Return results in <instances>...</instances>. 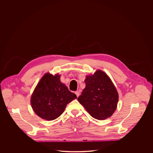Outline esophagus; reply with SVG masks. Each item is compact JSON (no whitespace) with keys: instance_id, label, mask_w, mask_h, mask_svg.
I'll return each instance as SVG.
<instances>
[{"instance_id":"1","label":"esophagus","mask_w":153,"mask_h":153,"mask_svg":"<svg viewBox=\"0 0 153 153\" xmlns=\"http://www.w3.org/2000/svg\"><path fill=\"white\" fill-rule=\"evenodd\" d=\"M75 94H76V96H77V97H78L79 96V95H80V92L79 91H76V92H75Z\"/></svg>"}]
</instances>
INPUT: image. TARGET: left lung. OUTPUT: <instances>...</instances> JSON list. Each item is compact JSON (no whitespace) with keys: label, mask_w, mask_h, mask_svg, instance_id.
Segmentation results:
<instances>
[{"label":"left lung","mask_w":153,"mask_h":153,"mask_svg":"<svg viewBox=\"0 0 153 153\" xmlns=\"http://www.w3.org/2000/svg\"><path fill=\"white\" fill-rule=\"evenodd\" d=\"M85 87L78 97L79 102L94 119L110 117L117 108L119 95L109 77L102 70L86 76Z\"/></svg>","instance_id":"left-lung-1"}]
</instances>
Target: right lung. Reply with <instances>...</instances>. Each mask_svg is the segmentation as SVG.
<instances>
[{
	"label": "right lung",
	"instance_id": "obj_1",
	"mask_svg": "<svg viewBox=\"0 0 153 153\" xmlns=\"http://www.w3.org/2000/svg\"><path fill=\"white\" fill-rule=\"evenodd\" d=\"M60 76L45 74L37 85L31 97L32 107L42 119L53 120L59 117L67 104L77 99L60 80Z\"/></svg>",
	"mask_w": 153,
	"mask_h": 153
}]
</instances>
